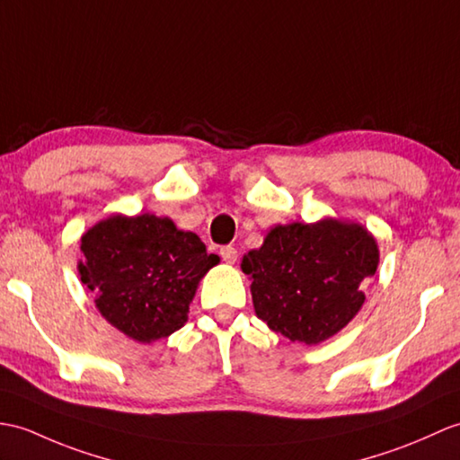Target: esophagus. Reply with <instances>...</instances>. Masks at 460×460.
I'll list each match as a JSON object with an SVG mask.
<instances>
[{"mask_svg":"<svg viewBox=\"0 0 460 460\" xmlns=\"http://www.w3.org/2000/svg\"><path fill=\"white\" fill-rule=\"evenodd\" d=\"M219 254H221V259L226 261L227 264H234V262H237V256H239L237 249L231 247V244H227V247H221Z\"/></svg>","mask_w":460,"mask_h":460,"instance_id":"1","label":"esophagus"}]
</instances>
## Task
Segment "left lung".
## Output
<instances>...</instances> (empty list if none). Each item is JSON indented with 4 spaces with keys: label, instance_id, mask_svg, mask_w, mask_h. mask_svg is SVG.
<instances>
[{
    "label": "left lung",
    "instance_id": "1",
    "mask_svg": "<svg viewBox=\"0 0 460 460\" xmlns=\"http://www.w3.org/2000/svg\"><path fill=\"white\" fill-rule=\"evenodd\" d=\"M378 243L355 221L323 217L266 233L243 256L254 314L276 333L319 345L347 327L365 304L362 282L376 274Z\"/></svg>",
    "mask_w": 460,
    "mask_h": 460
}]
</instances>
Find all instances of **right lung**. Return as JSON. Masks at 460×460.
Here are the masks:
<instances>
[{
	"label": "right lung",
	"mask_w": 460,
	"mask_h": 460,
	"mask_svg": "<svg viewBox=\"0 0 460 460\" xmlns=\"http://www.w3.org/2000/svg\"><path fill=\"white\" fill-rule=\"evenodd\" d=\"M80 251V280L98 312L143 345L184 327L199 280L219 264L196 233L153 213H113L82 234Z\"/></svg>",
	"instance_id": "add662e5"
}]
</instances>
